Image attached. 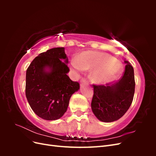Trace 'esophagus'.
<instances>
[{
    "label": "esophagus",
    "instance_id": "34e87169",
    "mask_svg": "<svg viewBox=\"0 0 156 156\" xmlns=\"http://www.w3.org/2000/svg\"><path fill=\"white\" fill-rule=\"evenodd\" d=\"M80 83H81V84H82V83H88V80L87 79H85V78H83L81 80V81H80Z\"/></svg>",
    "mask_w": 156,
    "mask_h": 156
}]
</instances>
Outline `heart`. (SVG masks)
<instances>
[{
    "instance_id": "b5f03b06",
    "label": "heart",
    "mask_w": 156,
    "mask_h": 156,
    "mask_svg": "<svg viewBox=\"0 0 156 156\" xmlns=\"http://www.w3.org/2000/svg\"><path fill=\"white\" fill-rule=\"evenodd\" d=\"M72 65L78 72L83 69H95L92 79L97 83L110 81L120 70V65L115 62L114 58L108 55L97 52L83 53L79 56L78 60H72Z\"/></svg>"
}]
</instances>
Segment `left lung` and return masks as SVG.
Here are the masks:
<instances>
[{
	"mask_svg": "<svg viewBox=\"0 0 156 156\" xmlns=\"http://www.w3.org/2000/svg\"><path fill=\"white\" fill-rule=\"evenodd\" d=\"M122 77L112 84L95 85L91 103L92 110L98 120L114 122L123 116L133 101L135 93L133 68L127 60Z\"/></svg>",
	"mask_w": 156,
	"mask_h": 156,
	"instance_id": "1",
	"label": "left lung"
}]
</instances>
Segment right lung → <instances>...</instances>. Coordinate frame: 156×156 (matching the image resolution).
Listing matches in <instances>:
<instances>
[{
    "label": "right lung",
    "instance_id": "obj_1",
    "mask_svg": "<svg viewBox=\"0 0 156 156\" xmlns=\"http://www.w3.org/2000/svg\"><path fill=\"white\" fill-rule=\"evenodd\" d=\"M68 62L64 48H56L40 53L27 69V99L32 111L44 120L62 117L71 96L80 88L78 82L72 81L67 75Z\"/></svg>",
    "mask_w": 156,
    "mask_h": 156
}]
</instances>
